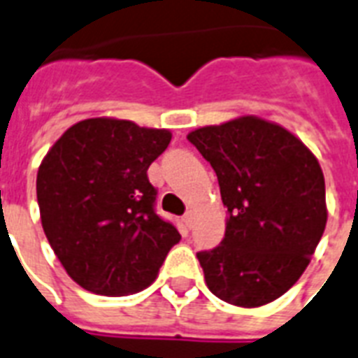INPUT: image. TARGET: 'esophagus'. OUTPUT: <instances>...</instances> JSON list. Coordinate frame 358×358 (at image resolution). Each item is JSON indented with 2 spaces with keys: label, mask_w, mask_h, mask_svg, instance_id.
<instances>
[{
  "label": "esophagus",
  "mask_w": 358,
  "mask_h": 358,
  "mask_svg": "<svg viewBox=\"0 0 358 358\" xmlns=\"http://www.w3.org/2000/svg\"><path fill=\"white\" fill-rule=\"evenodd\" d=\"M182 223H184V227H185V229L189 230L191 227H193V213H191V212H187V213H185L184 217H182Z\"/></svg>",
  "instance_id": "obj_1"
}]
</instances>
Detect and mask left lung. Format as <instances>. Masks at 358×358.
<instances>
[{
    "instance_id": "1",
    "label": "left lung",
    "mask_w": 358,
    "mask_h": 358,
    "mask_svg": "<svg viewBox=\"0 0 358 358\" xmlns=\"http://www.w3.org/2000/svg\"><path fill=\"white\" fill-rule=\"evenodd\" d=\"M187 139L217 174L229 213L219 247L196 252L208 288L245 308L278 299L310 264L327 224L316 156L258 117L204 126Z\"/></svg>"
}]
</instances>
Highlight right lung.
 Instances as JSON below:
<instances>
[{
    "mask_svg": "<svg viewBox=\"0 0 358 358\" xmlns=\"http://www.w3.org/2000/svg\"><path fill=\"white\" fill-rule=\"evenodd\" d=\"M169 129L87 119L42 159L36 201L44 234L70 278L92 294L128 295L150 286L176 227L156 213L148 167L171 143Z\"/></svg>",
    "mask_w": 358,
    "mask_h": 358,
    "instance_id": "right-lung-1",
    "label": "right lung"
}]
</instances>
